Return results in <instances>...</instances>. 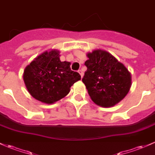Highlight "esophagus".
<instances>
[{"mask_svg":"<svg viewBox=\"0 0 155 155\" xmlns=\"http://www.w3.org/2000/svg\"><path fill=\"white\" fill-rule=\"evenodd\" d=\"M78 73H79V74H81V78H82L83 77H84V72H83V71H81V70H79V71H78Z\"/></svg>","mask_w":155,"mask_h":155,"instance_id":"34e87169","label":"esophagus"}]
</instances>
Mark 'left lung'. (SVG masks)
I'll return each mask as SVG.
<instances>
[{"label":"left lung","mask_w":155,"mask_h":155,"mask_svg":"<svg viewBox=\"0 0 155 155\" xmlns=\"http://www.w3.org/2000/svg\"><path fill=\"white\" fill-rule=\"evenodd\" d=\"M87 70L83 83L91 101L97 106L109 108L120 102L131 86V74L123 63L111 53L95 49L86 54Z\"/></svg>","instance_id":"left-lung-1"}]
</instances>
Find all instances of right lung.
Returning a JSON list of instances; mask_svg holds the SVG:
<instances>
[{"instance_id": "1", "label": "right lung", "mask_w": 155, "mask_h": 155, "mask_svg": "<svg viewBox=\"0 0 155 155\" xmlns=\"http://www.w3.org/2000/svg\"><path fill=\"white\" fill-rule=\"evenodd\" d=\"M58 49L45 51L26 66L23 78L26 89L35 99L52 104L66 97L73 84L81 80L71 70V63L61 61Z\"/></svg>"}]
</instances>
